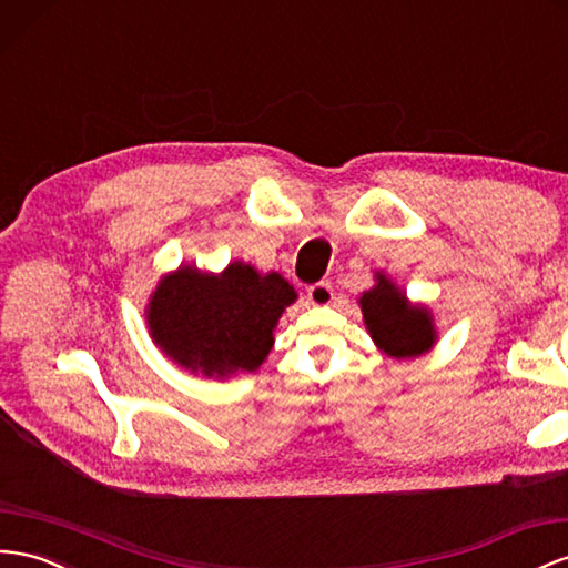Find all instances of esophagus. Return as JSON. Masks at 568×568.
<instances>
[{"label": "esophagus", "mask_w": 568, "mask_h": 568, "mask_svg": "<svg viewBox=\"0 0 568 568\" xmlns=\"http://www.w3.org/2000/svg\"><path fill=\"white\" fill-rule=\"evenodd\" d=\"M308 301L313 305H329L334 301V291H332L329 282H317L313 286H308Z\"/></svg>", "instance_id": "obj_1"}]
</instances>
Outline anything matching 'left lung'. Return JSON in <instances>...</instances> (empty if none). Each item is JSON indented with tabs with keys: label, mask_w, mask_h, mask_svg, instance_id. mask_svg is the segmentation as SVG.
I'll return each mask as SVG.
<instances>
[{
	"label": "left lung",
	"mask_w": 568,
	"mask_h": 568,
	"mask_svg": "<svg viewBox=\"0 0 568 568\" xmlns=\"http://www.w3.org/2000/svg\"><path fill=\"white\" fill-rule=\"evenodd\" d=\"M365 327L382 354L392 358H416L437 342L433 313L425 305H413L385 272L375 274V286L358 298Z\"/></svg>",
	"instance_id": "1"
}]
</instances>
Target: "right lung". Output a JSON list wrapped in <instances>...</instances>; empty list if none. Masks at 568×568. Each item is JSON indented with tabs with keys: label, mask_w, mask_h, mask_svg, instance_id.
Here are the masks:
<instances>
[{
	"label": "right lung",
	"mask_w": 568,
	"mask_h": 568,
	"mask_svg": "<svg viewBox=\"0 0 568 568\" xmlns=\"http://www.w3.org/2000/svg\"><path fill=\"white\" fill-rule=\"evenodd\" d=\"M296 298L280 272L260 274L239 260L220 274L181 265L152 291L145 317L152 342L174 363L224 379L263 365L272 332Z\"/></svg>",
	"instance_id": "add662e5"
}]
</instances>
